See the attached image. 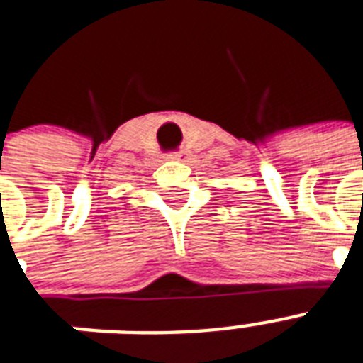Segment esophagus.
<instances>
[{
	"label": "esophagus",
	"instance_id": "esophagus-1",
	"mask_svg": "<svg viewBox=\"0 0 363 363\" xmlns=\"http://www.w3.org/2000/svg\"><path fill=\"white\" fill-rule=\"evenodd\" d=\"M185 157H187L185 151H172V153H168V159H176V161H182Z\"/></svg>",
	"mask_w": 363,
	"mask_h": 363
}]
</instances>
